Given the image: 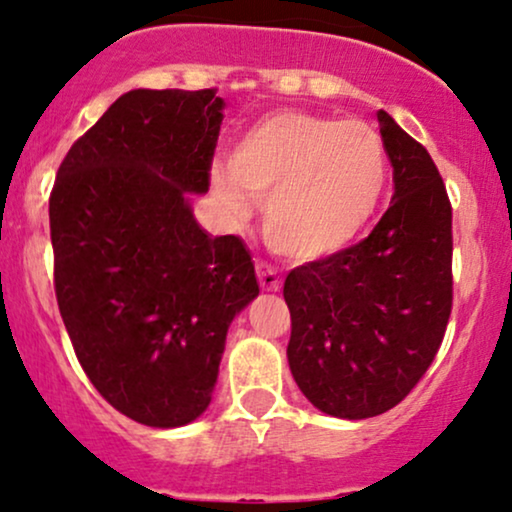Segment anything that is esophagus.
I'll use <instances>...</instances> for the list:
<instances>
[{"instance_id": "obj_1", "label": "esophagus", "mask_w": 512, "mask_h": 512, "mask_svg": "<svg viewBox=\"0 0 512 512\" xmlns=\"http://www.w3.org/2000/svg\"><path fill=\"white\" fill-rule=\"evenodd\" d=\"M257 279H260V286L264 291H279L281 288L279 272L267 262H257Z\"/></svg>"}]
</instances>
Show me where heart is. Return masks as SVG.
<instances>
[{
    "mask_svg": "<svg viewBox=\"0 0 512 512\" xmlns=\"http://www.w3.org/2000/svg\"><path fill=\"white\" fill-rule=\"evenodd\" d=\"M386 183L379 133L298 109L257 119L212 171V188L231 214L262 202V231L291 260H319L353 243L377 209Z\"/></svg>",
    "mask_w": 512,
    "mask_h": 512,
    "instance_id": "1",
    "label": "heart"
}]
</instances>
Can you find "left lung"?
I'll return each instance as SVG.
<instances>
[{"instance_id":"8db88e82","label":"left lung","mask_w":512,"mask_h":512,"mask_svg":"<svg viewBox=\"0 0 512 512\" xmlns=\"http://www.w3.org/2000/svg\"><path fill=\"white\" fill-rule=\"evenodd\" d=\"M391 207L360 243L288 272V365L315 408L365 420L396 408L434 362L453 307V209L424 145L384 109Z\"/></svg>"}]
</instances>
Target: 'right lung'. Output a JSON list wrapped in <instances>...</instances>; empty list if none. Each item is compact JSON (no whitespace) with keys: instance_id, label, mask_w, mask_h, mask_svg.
Here are the masks:
<instances>
[{"instance_id":"add662e5","label":"right lung","mask_w":512,"mask_h":512,"mask_svg":"<svg viewBox=\"0 0 512 512\" xmlns=\"http://www.w3.org/2000/svg\"><path fill=\"white\" fill-rule=\"evenodd\" d=\"M217 90H131L71 145L49 195L54 293L76 357L147 427L207 410L231 319L260 293L238 236L190 212L207 193Z\"/></svg>"}]
</instances>
